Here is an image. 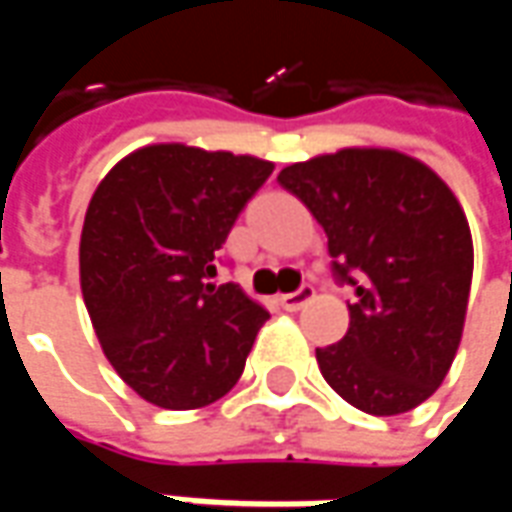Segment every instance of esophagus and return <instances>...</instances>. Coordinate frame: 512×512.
Here are the masks:
<instances>
[{"label": "esophagus", "mask_w": 512, "mask_h": 512, "mask_svg": "<svg viewBox=\"0 0 512 512\" xmlns=\"http://www.w3.org/2000/svg\"><path fill=\"white\" fill-rule=\"evenodd\" d=\"M313 296H316V290L310 285H302L296 293H285V296H279V305L285 307L287 313H296V310H302L307 302H313Z\"/></svg>", "instance_id": "esophagus-1"}]
</instances>
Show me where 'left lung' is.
Returning a JSON list of instances; mask_svg holds the SVG:
<instances>
[{
    "mask_svg": "<svg viewBox=\"0 0 512 512\" xmlns=\"http://www.w3.org/2000/svg\"><path fill=\"white\" fill-rule=\"evenodd\" d=\"M279 185L325 227L333 273L356 290L342 342L316 347L325 382L370 416L427 402L456 359L473 282L456 193L393 148L322 153L287 165Z\"/></svg>",
    "mask_w": 512,
    "mask_h": 512,
    "instance_id": "8db88e82",
    "label": "left lung"
}]
</instances>
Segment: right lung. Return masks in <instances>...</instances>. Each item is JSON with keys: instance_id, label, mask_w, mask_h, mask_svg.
<instances>
[{"instance_id": "right-lung-1", "label": "right lung", "mask_w": 512, "mask_h": 512, "mask_svg": "<svg viewBox=\"0 0 512 512\" xmlns=\"http://www.w3.org/2000/svg\"><path fill=\"white\" fill-rule=\"evenodd\" d=\"M273 162L159 142L119 159L90 196L79 285L99 344L145 402L196 410L245 370L265 307L213 285L216 253Z\"/></svg>"}]
</instances>
